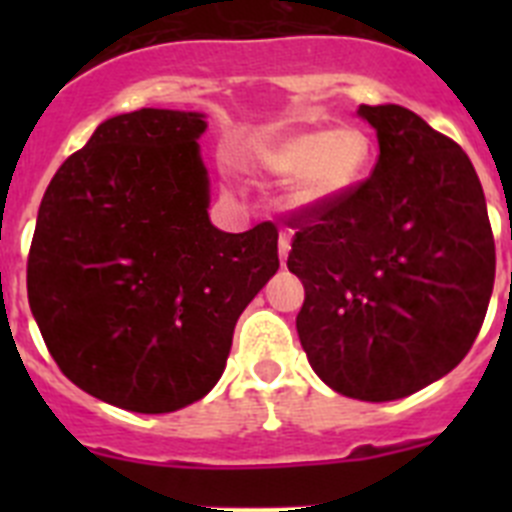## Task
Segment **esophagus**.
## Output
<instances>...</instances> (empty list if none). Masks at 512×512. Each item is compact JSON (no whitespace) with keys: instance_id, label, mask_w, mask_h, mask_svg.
Segmentation results:
<instances>
[{"instance_id":"obj_1","label":"esophagus","mask_w":512,"mask_h":512,"mask_svg":"<svg viewBox=\"0 0 512 512\" xmlns=\"http://www.w3.org/2000/svg\"><path fill=\"white\" fill-rule=\"evenodd\" d=\"M289 248H292V230H282L279 233V261H287V253Z\"/></svg>"}]
</instances>
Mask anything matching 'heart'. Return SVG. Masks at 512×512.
<instances>
[{"mask_svg":"<svg viewBox=\"0 0 512 512\" xmlns=\"http://www.w3.org/2000/svg\"><path fill=\"white\" fill-rule=\"evenodd\" d=\"M256 169L289 179V200L302 210H315L341 200L364 179L372 161V140L361 128L292 130L259 140L251 148Z\"/></svg>","mask_w":512,"mask_h":512,"instance_id":"obj_1","label":"heart"}]
</instances>
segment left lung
<instances>
[{"label": "left lung", "instance_id": "8db88e82", "mask_svg": "<svg viewBox=\"0 0 512 512\" xmlns=\"http://www.w3.org/2000/svg\"><path fill=\"white\" fill-rule=\"evenodd\" d=\"M372 176L289 217L287 266L305 284L297 333L330 390L390 402L449 374L477 338L495 241L485 192L454 140L400 104H361Z\"/></svg>", "mask_w": 512, "mask_h": 512}]
</instances>
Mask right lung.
<instances>
[{"label":"right lung","instance_id":"1","mask_svg":"<svg viewBox=\"0 0 512 512\" xmlns=\"http://www.w3.org/2000/svg\"><path fill=\"white\" fill-rule=\"evenodd\" d=\"M202 112L104 120L43 194L27 300L53 361L102 402L174 413L223 377L233 330L279 269L277 228L210 223Z\"/></svg>","mask_w":512,"mask_h":512}]
</instances>
